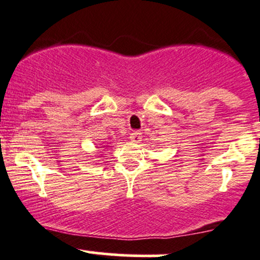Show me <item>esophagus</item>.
Listing matches in <instances>:
<instances>
[{
  "mask_svg": "<svg viewBox=\"0 0 260 260\" xmlns=\"http://www.w3.org/2000/svg\"><path fill=\"white\" fill-rule=\"evenodd\" d=\"M141 139H142L141 133H138V131H135V133H133L130 135V140L134 142H140Z\"/></svg>",
  "mask_w": 260,
  "mask_h": 260,
  "instance_id": "1",
  "label": "esophagus"
}]
</instances>
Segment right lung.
<instances>
[{
    "label": "right lung",
    "mask_w": 260,
    "mask_h": 260,
    "mask_svg": "<svg viewBox=\"0 0 260 260\" xmlns=\"http://www.w3.org/2000/svg\"><path fill=\"white\" fill-rule=\"evenodd\" d=\"M109 147V145H103V149H108ZM103 151H104V150H103Z\"/></svg>",
    "instance_id": "1"
}]
</instances>
